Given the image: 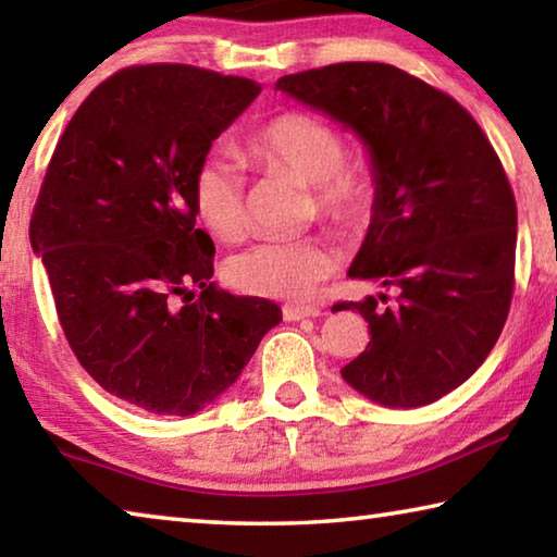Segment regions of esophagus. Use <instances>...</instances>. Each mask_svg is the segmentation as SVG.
Returning a JSON list of instances; mask_svg holds the SVG:
<instances>
[{
    "mask_svg": "<svg viewBox=\"0 0 557 557\" xmlns=\"http://www.w3.org/2000/svg\"><path fill=\"white\" fill-rule=\"evenodd\" d=\"M319 314H322V309H319V307H305V305H285V307H282V317H285L287 322H299V319L319 317Z\"/></svg>",
    "mask_w": 557,
    "mask_h": 557,
    "instance_id": "obj_1",
    "label": "esophagus"
}]
</instances>
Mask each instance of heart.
Returning a JSON list of instances; mask_svg holds the SVG:
<instances>
[{
	"label": "heart",
	"mask_w": 557,
	"mask_h": 557,
	"mask_svg": "<svg viewBox=\"0 0 557 557\" xmlns=\"http://www.w3.org/2000/svg\"><path fill=\"white\" fill-rule=\"evenodd\" d=\"M243 152L265 172L292 174L309 184V211L336 228L358 231L379 203V176L361 154L346 152L334 122L317 112L285 110L245 137ZM194 211L213 238L238 240L245 231V176L228 154H206L191 176ZM336 250L319 235L268 238L235 252L223 265L225 282L252 297L305 299L334 275Z\"/></svg>",
	"instance_id": "b5f03b06"
}]
</instances>
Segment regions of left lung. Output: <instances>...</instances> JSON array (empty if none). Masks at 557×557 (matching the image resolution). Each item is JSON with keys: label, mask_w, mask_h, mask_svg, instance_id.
Returning a JSON list of instances; mask_svg holds the SVG:
<instances>
[{"label": "left lung", "mask_w": 557, "mask_h": 557, "mask_svg": "<svg viewBox=\"0 0 557 557\" xmlns=\"http://www.w3.org/2000/svg\"><path fill=\"white\" fill-rule=\"evenodd\" d=\"M277 90L369 145L379 203L348 275L391 295L338 301L371 342L344 381L388 408H420L465 383L498 342L513 297L516 199L492 143L459 102L388 63L285 75Z\"/></svg>", "instance_id": "obj_1"}]
</instances>
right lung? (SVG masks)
Listing matches in <instances>:
<instances>
[{
	"instance_id": "add662e5",
	"label": "right lung",
	"mask_w": 557,
	"mask_h": 557,
	"mask_svg": "<svg viewBox=\"0 0 557 557\" xmlns=\"http://www.w3.org/2000/svg\"><path fill=\"white\" fill-rule=\"evenodd\" d=\"M260 83L184 63L129 65L75 110L29 235L83 369L154 414H194L235 383L280 307L215 289L191 176Z\"/></svg>"
}]
</instances>
